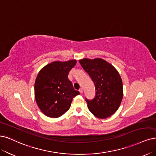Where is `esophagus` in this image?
<instances>
[{
	"label": "esophagus",
	"instance_id": "34e87169",
	"mask_svg": "<svg viewBox=\"0 0 156 156\" xmlns=\"http://www.w3.org/2000/svg\"><path fill=\"white\" fill-rule=\"evenodd\" d=\"M79 91H80V93H81V94L83 93V89H80L79 90Z\"/></svg>",
	"mask_w": 156,
	"mask_h": 156
}]
</instances>
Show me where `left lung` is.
I'll return each instance as SVG.
<instances>
[{
	"label": "left lung",
	"mask_w": 156,
	"mask_h": 156,
	"mask_svg": "<svg viewBox=\"0 0 156 156\" xmlns=\"http://www.w3.org/2000/svg\"><path fill=\"white\" fill-rule=\"evenodd\" d=\"M79 62L95 85L94 98L85 99L89 110L100 119L110 117L117 111L123 96L122 80L118 71L101 58H83Z\"/></svg>",
	"instance_id": "obj_1"
}]
</instances>
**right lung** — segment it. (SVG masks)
Listing matches in <instances>:
<instances>
[{
  "instance_id": "right-lung-1",
  "label": "right lung",
  "mask_w": 156,
  "mask_h": 156,
  "mask_svg": "<svg viewBox=\"0 0 156 156\" xmlns=\"http://www.w3.org/2000/svg\"><path fill=\"white\" fill-rule=\"evenodd\" d=\"M76 63V60L55 61L39 71L34 82V97L37 105L45 116H62L70 108L73 98L80 94L68 79L69 71Z\"/></svg>"
}]
</instances>
